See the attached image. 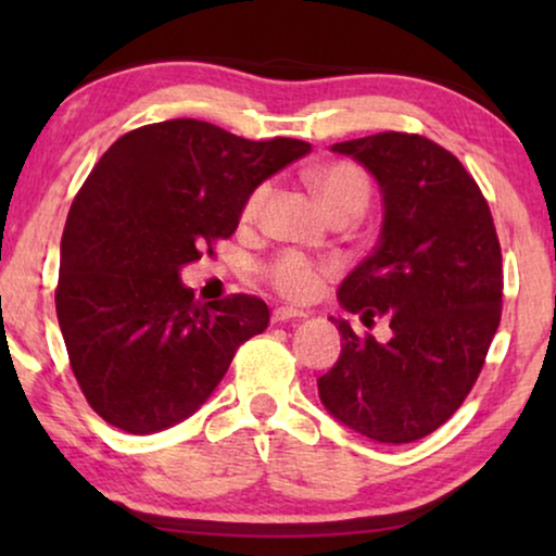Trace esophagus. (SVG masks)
<instances>
[{
  "mask_svg": "<svg viewBox=\"0 0 556 556\" xmlns=\"http://www.w3.org/2000/svg\"><path fill=\"white\" fill-rule=\"evenodd\" d=\"M308 314L306 311L301 308H293V306H278L276 311H273V321H291V318H306Z\"/></svg>",
  "mask_w": 556,
  "mask_h": 556,
  "instance_id": "34e87169",
  "label": "esophagus"
}]
</instances>
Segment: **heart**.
I'll list each match as a JSON object with an SVG mask.
<instances>
[{
	"mask_svg": "<svg viewBox=\"0 0 556 556\" xmlns=\"http://www.w3.org/2000/svg\"><path fill=\"white\" fill-rule=\"evenodd\" d=\"M308 181L311 187L316 189L324 207L331 212V217L339 215V212H356V215H362L364 207L369 204V174L356 162L339 159V162L316 166V169L308 172ZM268 197L270 185L263 181V185H257L253 192L248 194L245 204H242V223H257ZM333 273H337V265L333 263L314 261V257L295 253V250H286V253L276 255L270 263H265L263 268L265 280H268L280 295H286V299L291 301H314L316 295H321L326 280H329Z\"/></svg>",
	"mask_w": 556,
	"mask_h": 556,
	"instance_id": "1",
	"label": "heart"
}]
</instances>
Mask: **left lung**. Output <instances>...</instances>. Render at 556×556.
<instances>
[{
    "label": "left lung",
    "mask_w": 556,
    "mask_h": 556,
    "mask_svg": "<svg viewBox=\"0 0 556 556\" xmlns=\"http://www.w3.org/2000/svg\"><path fill=\"white\" fill-rule=\"evenodd\" d=\"M375 174L384 200L377 248L339 288L341 306L390 321L384 344L344 318L341 356L318 377L339 422L377 443L430 435L463 405L501 321L504 268L489 202L466 166L420 134L333 143Z\"/></svg>",
    "instance_id": "1"
}]
</instances>
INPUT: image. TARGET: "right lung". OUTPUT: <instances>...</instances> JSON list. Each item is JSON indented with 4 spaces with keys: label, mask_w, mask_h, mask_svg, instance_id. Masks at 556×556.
Returning a JSON list of instances; mask_svg holds the SVG:
<instances>
[{
    "label": "right lung",
    "mask_w": 556,
    "mask_h": 556,
    "mask_svg": "<svg viewBox=\"0 0 556 556\" xmlns=\"http://www.w3.org/2000/svg\"><path fill=\"white\" fill-rule=\"evenodd\" d=\"M308 151L174 118L124 134L93 166L60 242L55 308L73 375L105 422L134 435L181 422L268 329L257 295L200 303L179 268L215 255L248 194Z\"/></svg>",
    "instance_id": "add662e5"
}]
</instances>
